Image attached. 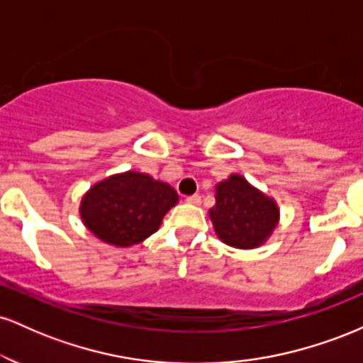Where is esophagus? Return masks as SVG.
<instances>
[{"instance_id": "34e87169", "label": "esophagus", "mask_w": 363, "mask_h": 363, "mask_svg": "<svg viewBox=\"0 0 363 363\" xmlns=\"http://www.w3.org/2000/svg\"><path fill=\"white\" fill-rule=\"evenodd\" d=\"M186 201H187V203H191V205H199V203H201V196H199V194L187 196Z\"/></svg>"}]
</instances>
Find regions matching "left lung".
Segmentation results:
<instances>
[{
    "mask_svg": "<svg viewBox=\"0 0 363 363\" xmlns=\"http://www.w3.org/2000/svg\"><path fill=\"white\" fill-rule=\"evenodd\" d=\"M215 199L210 218L220 240L232 247H259L280 220L274 199L249 184L239 174H232L216 186Z\"/></svg>",
    "mask_w": 363,
    "mask_h": 363,
    "instance_id": "1",
    "label": "left lung"
}]
</instances>
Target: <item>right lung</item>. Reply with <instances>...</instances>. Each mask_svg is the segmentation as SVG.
<instances>
[{
	"instance_id": "obj_1",
	"label": "right lung",
	"mask_w": 363,
	"mask_h": 363,
	"mask_svg": "<svg viewBox=\"0 0 363 363\" xmlns=\"http://www.w3.org/2000/svg\"><path fill=\"white\" fill-rule=\"evenodd\" d=\"M177 201L176 189L167 182L128 170L90 187L80 215L95 237L116 247H129L157 232Z\"/></svg>"
}]
</instances>
